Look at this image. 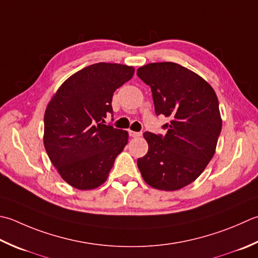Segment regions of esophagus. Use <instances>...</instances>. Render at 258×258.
<instances>
[{"mask_svg":"<svg viewBox=\"0 0 258 258\" xmlns=\"http://www.w3.org/2000/svg\"><path fill=\"white\" fill-rule=\"evenodd\" d=\"M128 134H130V136H132V138H139V136H141L142 135V133H140V132H134V131H128Z\"/></svg>","mask_w":258,"mask_h":258,"instance_id":"obj_1","label":"esophagus"}]
</instances>
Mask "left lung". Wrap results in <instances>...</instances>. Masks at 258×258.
<instances>
[{"label":"left lung","mask_w":258,"mask_h":258,"mask_svg":"<svg viewBox=\"0 0 258 258\" xmlns=\"http://www.w3.org/2000/svg\"><path fill=\"white\" fill-rule=\"evenodd\" d=\"M152 92L156 115L169 117L166 134H143L149 151L138 160L146 183L179 190L204 172L216 152L223 120L214 88L199 75L174 62H153L138 69Z\"/></svg>","instance_id":"1"}]
</instances>
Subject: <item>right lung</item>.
<instances>
[{
  "label": "right lung",
  "mask_w": 258,
  "mask_h": 258,
  "mask_svg": "<svg viewBox=\"0 0 258 258\" xmlns=\"http://www.w3.org/2000/svg\"><path fill=\"white\" fill-rule=\"evenodd\" d=\"M134 67L90 64L60 86L44 113L43 144L60 176L79 190H92L108 178L128 133L106 125L113 94L133 77Z\"/></svg>",
  "instance_id": "1"
}]
</instances>
